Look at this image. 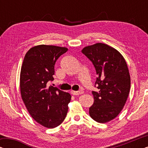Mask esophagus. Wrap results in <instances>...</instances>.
Masks as SVG:
<instances>
[{"instance_id":"esophagus-1","label":"esophagus","mask_w":148,"mask_h":148,"mask_svg":"<svg viewBox=\"0 0 148 148\" xmlns=\"http://www.w3.org/2000/svg\"><path fill=\"white\" fill-rule=\"evenodd\" d=\"M83 93H84V91L82 90H80L79 91H73V90H71V94H73V95H79V94H82Z\"/></svg>"}]
</instances>
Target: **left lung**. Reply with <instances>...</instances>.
<instances>
[{"label": "left lung", "mask_w": 148, "mask_h": 148, "mask_svg": "<svg viewBox=\"0 0 148 148\" xmlns=\"http://www.w3.org/2000/svg\"><path fill=\"white\" fill-rule=\"evenodd\" d=\"M82 53L92 62L98 77L92 91L94 104L89 109L96 122H109L125 106L131 87V78L125 58L114 48L102 43L83 48Z\"/></svg>", "instance_id": "1"}]
</instances>
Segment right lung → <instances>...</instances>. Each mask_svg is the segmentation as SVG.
<instances>
[{"instance_id": "obj_1", "label": "right lung", "mask_w": 148, "mask_h": 148, "mask_svg": "<svg viewBox=\"0 0 148 148\" xmlns=\"http://www.w3.org/2000/svg\"><path fill=\"white\" fill-rule=\"evenodd\" d=\"M68 48L38 45L28 50L20 73V90L28 112L46 128L58 127L65 119L71 96L48 82L54 80V64Z\"/></svg>"}]
</instances>
